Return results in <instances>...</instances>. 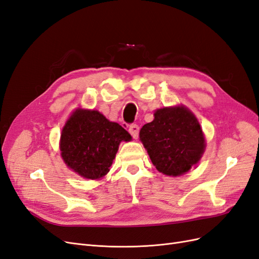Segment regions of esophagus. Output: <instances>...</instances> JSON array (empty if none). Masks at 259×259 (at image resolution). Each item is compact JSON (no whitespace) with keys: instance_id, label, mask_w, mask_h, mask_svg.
Here are the masks:
<instances>
[{"instance_id":"obj_1","label":"esophagus","mask_w":259,"mask_h":259,"mask_svg":"<svg viewBox=\"0 0 259 259\" xmlns=\"http://www.w3.org/2000/svg\"><path fill=\"white\" fill-rule=\"evenodd\" d=\"M139 130H140V128L138 124H130L129 126V133L135 139H137L139 137Z\"/></svg>"}]
</instances>
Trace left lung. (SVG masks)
<instances>
[{"label":"left lung","instance_id":"left-lung-1","mask_svg":"<svg viewBox=\"0 0 259 259\" xmlns=\"http://www.w3.org/2000/svg\"><path fill=\"white\" fill-rule=\"evenodd\" d=\"M154 117L140 131V140L153 164L169 177L185 174L198 163L205 149L198 119L183 105L159 108Z\"/></svg>","mask_w":259,"mask_h":259}]
</instances>
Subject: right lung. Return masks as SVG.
Returning a JSON list of instances; mask_svg holds the SVG:
<instances>
[{"label": "right lung", "mask_w": 259, "mask_h": 259, "mask_svg": "<svg viewBox=\"0 0 259 259\" xmlns=\"http://www.w3.org/2000/svg\"><path fill=\"white\" fill-rule=\"evenodd\" d=\"M121 141H131V136L120 124L98 111L77 108L62 129L61 157L80 177L100 180L110 171Z\"/></svg>", "instance_id": "add662e5"}]
</instances>
